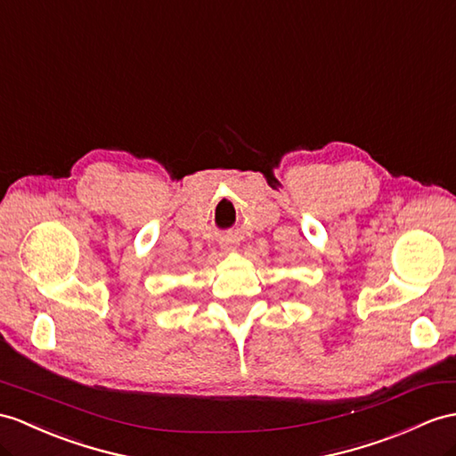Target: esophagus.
I'll return each instance as SVG.
<instances>
[{"mask_svg":"<svg viewBox=\"0 0 456 456\" xmlns=\"http://www.w3.org/2000/svg\"><path fill=\"white\" fill-rule=\"evenodd\" d=\"M226 249H230V248H226Z\"/></svg>","mask_w":456,"mask_h":456,"instance_id":"esophagus-1","label":"esophagus"}]
</instances>
